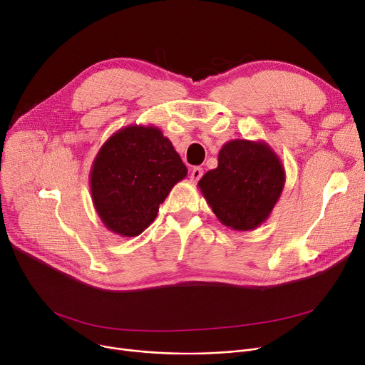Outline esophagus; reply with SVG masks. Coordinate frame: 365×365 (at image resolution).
<instances>
[{"instance_id": "esophagus-1", "label": "esophagus", "mask_w": 365, "mask_h": 365, "mask_svg": "<svg viewBox=\"0 0 365 365\" xmlns=\"http://www.w3.org/2000/svg\"><path fill=\"white\" fill-rule=\"evenodd\" d=\"M202 178V168L201 167H194L191 171V182H198Z\"/></svg>"}]
</instances>
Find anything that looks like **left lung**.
<instances>
[{
  "mask_svg": "<svg viewBox=\"0 0 365 365\" xmlns=\"http://www.w3.org/2000/svg\"><path fill=\"white\" fill-rule=\"evenodd\" d=\"M284 186L280 158L265 141L235 138L222 146L217 167L198 182L213 213L234 231L258 228L273 212Z\"/></svg>",
  "mask_w": 365,
  "mask_h": 365,
  "instance_id": "1",
  "label": "left lung"
}]
</instances>
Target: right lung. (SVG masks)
Segmentation results:
<instances>
[{
  "label": "right lung",
  "instance_id": "add662e5",
  "mask_svg": "<svg viewBox=\"0 0 365 365\" xmlns=\"http://www.w3.org/2000/svg\"><path fill=\"white\" fill-rule=\"evenodd\" d=\"M187 168L153 125H128L101 146L92 163L93 207L107 230L135 237L155 220L160 204Z\"/></svg>",
  "mask_w": 365,
  "mask_h": 365
}]
</instances>
